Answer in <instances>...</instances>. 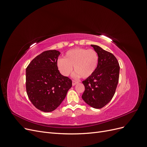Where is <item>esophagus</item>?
I'll return each instance as SVG.
<instances>
[{"instance_id":"obj_1","label":"esophagus","mask_w":147,"mask_h":147,"mask_svg":"<svg viewBox=\"0 0 147 147\" xmlns=\"http://www.w3.org/2000/svg\"><path fill=\"white\" fill-rule=\"evenodd\" d=\"M79 83V82H78V81H75V80H73V81H72V85H73V86H75V84H77V83Z\"/></svg>"}]
</instances>
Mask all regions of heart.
<instances>
[{
  "label": "heart",
  "instance_id": "1",
  "mask_svg": "<svg viewBox=\"0 0 147 147\" xmlns=\"http://www.w3.org/2000/svg\"><path fill=\"white\" fill-rule=\"evenodd\" d=\"M99 64V56L92 49L76 48L71 49L65 53L63 58L56 61L57 68L59 72L67 77L72 72L73 66L76 71L75 77L83 78L90 77L94 74Z\"/></svg>",
  "mask_w": 147,
  "mask_h": 147
}]
</instances>
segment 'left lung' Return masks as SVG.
I'll return each instance as SVG.
<instances>
[{"label":"left lung","mask_w":147,"mask_h":147,"mask_svg":"<svg viewBox=\"0 0 147 147\" xmlns=\"http://www.w3.org/2000/svg\"><path fill=\"white\" fill-rule=\"evenodd\" d=\"M99 56V64L92 76L82 82L84 91L82 96L87 104L101 109L112 100L119 80V65L115 56L100 47L91 45Z\"/></svg>","instance_id":"1"}]
</instances>
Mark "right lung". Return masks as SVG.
Instances as JSON below:
<instances>
[{
	"instance_id": "1",
	"label": "right lung",
	"mask_w": 147,
	"mask_h": 147,
	"mask_svg": "<svg viewBox=\"0 0 147 147\" xmlns=\"http://www.w3.org/2000/svg\"><path fill=\"white\" fill-rule=\"evenodd\" d=\"M61 53L48 50L30 62L26 70V91L32 104L44 112H51L64 100L72 80L61 75L56 66Z\"/></svg>"
}]
</instances>
